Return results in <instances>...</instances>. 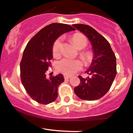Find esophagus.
I'll return each mask as SVG.
<instances>
[{
    "label": "esophagus",
    "instance_id": "34e87169",
    "mask_svg": "<svg viewBox=\"0 0 133 133\" xmlns=\"http://www.w3.org/2000/svg\"><path fill=\"white\" fill-rule=\"evenodd\" d=\"M64 78H65V79H69V78H71V76H68V75H64Z\"/></svg>",
    "mask_w": 133,
    "mask_h": 133
}]
</instances>
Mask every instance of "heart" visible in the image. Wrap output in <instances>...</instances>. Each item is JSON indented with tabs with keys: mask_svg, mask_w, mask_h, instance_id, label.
Returning <instances> with one entry per match:
<instances>
[{
	"mask_svg": "<svg viewBox=\"0 0 133 133\" xmlns=\"http://www.w3.org/2000/svg\"><path fill=\"white\" fill-rule=\"evenodd\" d=\"M71 40L75 47L79 50L84 49L88 45V39L84 35L81 33H76L72 36ZM62 47V39L59 38L54 43L53 45V55L54 57H58L60 54ZM81 58L86 64L90 63L93 59V54L90 51H82L79 53ZM82 62L79 59L63 58L57 64V69L59 72L65 75H73L82 70Z\"/></svg>",
	"mask_w": 133,
	"mask_h": 133,
	"instance_id": "b5f03b06",
	"label": "heart"
}]
</instances>
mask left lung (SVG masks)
<instances>
[{
	"label": "left lung",
	"instance_id": "obj_1",
	"mask_svg": "<svg viewBox=\"0 0 133 133\" xmlns=\"http://www.w3.org/2000/svg\"><path fill=\"white\" fill-rule=\"evenodd\" d=\"M73 26L84 34L90 41L93 59L86 73L90 76L83 78L74 88L75 94L85 100H95L107 94L116 75V60L109 42L90 26L74 24Z\"/></svg>",
	"mask_w": 133,
	"mask_h": 133
}]
</instances>
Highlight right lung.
<instances>
[{
	"label": "right lung",
	"mask_w": 133,
	"mask_h": 133,
	"mask_svg": "<svg viewBox=\"0 0 133 133\" xmlns=\"http://www.w3.org/2000/svg\"><path fill=\"white\" fill-rule=\"evenodd\" d=\"M69 25L52 23L40 30L26 45L20 63L21 78L26 92L35 101L51 103L58 96L57 88L64 81L62 74L46 77L53 58V45L56 39L67 32L75 31Z\"/></svg>",
	"instance_id": "right-lung-1"
}]
</instances>
